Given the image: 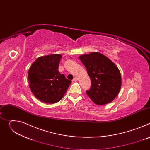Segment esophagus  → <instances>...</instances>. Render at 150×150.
Masks as SVG:
<instances>
[{
    "instance_id": "1",
    "label": "esophagus",
    "mask_w": 150,
    "mask_h": 150,
    "mask_svg": "<svg viewBox=\"0 0 150 150\" xmlns=\"http://www.w3.org/2000/svg\"><path fill=\"white\" fill-rule=\"evenodd\" d=\"M77 80H78V78H76V77H75V78H74V79H73V81H75V82L77 81Z\"/></svg>"
}]
</instances>
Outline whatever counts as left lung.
<instances>
[{
    "label": "left lung",
    "instance_id": "left-lung-1",
    "mask_svg": "<svg viewBox=\"0 0 150 150\" xmlns=\"http://www.w3.org/2000/svg\"><path fill=\"white\" fill-rule=\"evenodd\" d=\"M91 80V88L87 94L97 105L112 102L119 94L122 85L120 71L108 57L94 52L79 57Z\"/></svg>",
    "mask_w": 150,
    "mask_h": 150
}]
</instances>
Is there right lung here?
<instances>
[{
    "mask_svg": "<svg viewBox=\"0 0 150 150\" xmlns=\"http://www.w3.org/2000/svg\"><path fill=\"white\" fill-rule=\"evenodd\" d=\"M61 57L59 54L40 56L28 72L31 91L42 102L53 104L59 101L72 82L58 71Z\"/></svg>",
    "mask_w": 150,
    "mask_h": 150,
    "instance_id": "add662e5",
    "label": "right lung"
}]
</instances>
